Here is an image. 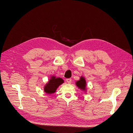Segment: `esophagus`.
Here are the masks:
<instances>
[{
	"instance_id": "1",
	"label": "esophagus",
	"mask_w": 133,
	"mask_h": 133,
	"mask_svg": "<svg viewBox=\"0 0 133 133\" xmlns=\"http://www.w3.org/2000/svg\"><path fill=\"white\" fill-rule=\"evenodd\" d=\"M66 81L67 83H70L72 82V79H66Z\"/></svg>"
}]
</instances>
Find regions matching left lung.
Instances as JSON below:
<instances>
[{
	"mask_svg": "<svg viewBox=\"0 0 133 133\" xmlns=\"http://www.w3.org/2000/svg\"><path fill=\"white\" fill-rule=\"evenodd\" d=\"M75 84L78 88L83 90V91H86V81L83 76H81L80 80L76 81Z\"/></svg>",
	"mask_w": 133,
	"mask_h": 133,
	"instance_id": "left-lung-1",
	"label": "left lung"
}]
</instances>
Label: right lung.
Wrapping results in <instances>:
<instances>
[{
  "mask_svg": "<svg viewBox=\"0 0 133 133\" xmlns=\"http://www.w3.org/2000/svg\"><path fill=\"white\" fill-rule=\"evenodd\" d=\"M64 82V80L62 78H56L54 76H52L51 79L44 86V92L48 94L54 93L56 92L58 87Z\"/></svg>",
  "mask_w": 133,
  "mask_h": 133,
  "instance_id": "right-lung-1",
  "label": "right lung"
}]
</instances>
